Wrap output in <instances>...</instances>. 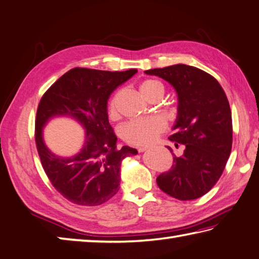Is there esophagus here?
<instances>
[{
  "label": "esophagus",
  "mask_w": 259,
  "mask_h": 259,
  "mask_svg": "<svg viewBox=\"0 0 259 259\" xmlns=\"http://www.w3.org/2000/svg\"><path fill=\"white\" fill-rule=\"evenodd\" d=\"M147 149H148V147H139V148H138V152H139V153H144L145 150H147Z\"/></svg>",
  "instance_id": "1"
}]
</instances>
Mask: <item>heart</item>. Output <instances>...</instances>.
<instances>
[{
  "label": "heart",
  "instance_id": "obj_1",
  "mask_svg": "<svg viewBox=\"0 0 259 259\" xmlns=\"http://www.w3.org/2000/svg\"><path fill=\"white\" fill-rule=\"evenodd\" d=\"M139 92L145 100H150L153 96L163 95V84L148 79L139 84ZM117 96L111 98L109 103V114L114 116L116 114ZM165 121L159 116H152L143 120H135L128 122L121 128V136L126 143L135 146H148L156 140L157 136L165 129Z\"/></svg>",
  "mask_w": 259,
  "mask_h": 259
}]
</instances>
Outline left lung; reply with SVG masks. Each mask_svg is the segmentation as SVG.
Masks as SVG:
<instances>
[{
	"label": "left lung",
	"instance_id": "8db88e82",
	"mask_svg": "<svg viewBox=\"0 0 259 259\" xmlns=\"http://www.w3.org/2000/svg\"><path fill=\"white\" fill-rule=\"evenodd\" d=\"M175 88L178 115L168 137L185 146L175 164L156 179L159 189L179 200L197 199L222 176L232 147V116L227 95L214 77L187 64L145 71Z\"/></svg>",
	"mask_w": 259,
	"mask_h": 259
}]
</instances>
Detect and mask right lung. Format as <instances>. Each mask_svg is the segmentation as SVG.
<instances>
[{
    "instance_id": "right-lung-1",
    "label": "right lung",
    "mask_w": 259,
    "mask_h": 259,
    "mask_svg": "<svg viewBox=\"0 0 259 259\" xmlns=\"http://www.w3.org/2000/svg\"><path fill=\"white\" fill-rule=\"evenodd\" d=\"M136 73L137 69L111 72L74 68L41 97L35 123L37 150L52 185L73 204L97 206L111 199L120 189L122 161L138 154L129 146L116 148L107 113L111 94ZM55 117H70L85 130L83 147L72 157L56 155L45 144L44 128Z\"/></svg>"
}]
</instances>
